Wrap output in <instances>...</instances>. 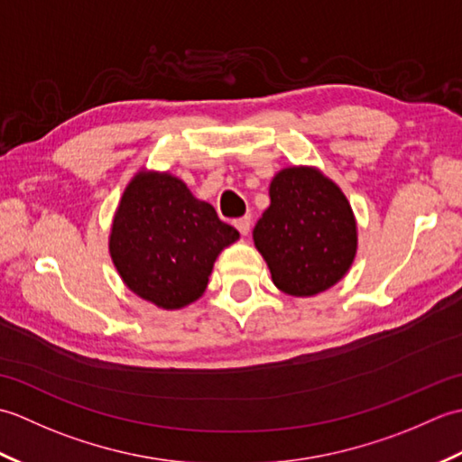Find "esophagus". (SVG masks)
<instances>
[{
	"mask_svg": "<svg viewBox=\"0 0 462 462\" xmlns=\"http://www.w3.org/2000/svg\"><path fill=\"white\" fill-rule=\"evenodd\" d=\"M234 226H236L238 232L242 234V236H246V234L250 232V226H252V218L250 216H244V218H238L236 222H234Z\"/></svg>",
	"mask_w": 462,
	"mask_h": 462,
	"instance_id": "34e87169",
	"label": "esophagus"
}]
</instances>
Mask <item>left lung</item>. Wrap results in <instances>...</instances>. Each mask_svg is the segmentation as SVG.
I'll use <instances>...</instances> for the list:
<instances>
[{"label":"left lung","mask_w":462,"mask_h":462,"mask_svg":"<svg viewBox=\"0 0 462 462\" xmlns=\"http://www.w3.org/2000/svg\"><path fill=\"white\" fill-rule=\"evenodd\" d=\"M254 244L276 288L308 298L346 276L357 252V226L336 182L318 169L291 166L273 176Z\"/></svg>","instance_id":"8db88e82"}]
</instances>
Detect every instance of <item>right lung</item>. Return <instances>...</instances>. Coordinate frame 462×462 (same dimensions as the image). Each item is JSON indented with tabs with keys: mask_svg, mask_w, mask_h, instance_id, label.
Returning <instances> with one entry per match:
<instances>
[{
	"mask_svg": "<svg viewBox=\"0 0 462 462\" xmlns=\"http://www.w3.org/2000/svg\"><path fill=\"white\" fill-rule=\"evenodd\" d=\"M240 238L169 172H139L116 208L109 250L126 288L162 310L199 300L218 254Z\"/></svg>",
	"mask_w": 462,
	"mask_h": 462,
	"instance_id": "obj_1",
	"label": "right lung"
}]
</instances>
